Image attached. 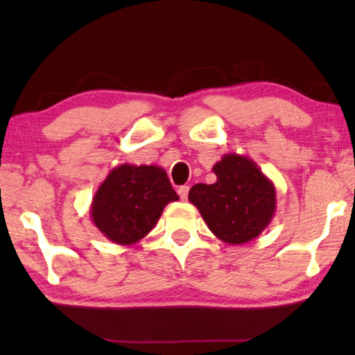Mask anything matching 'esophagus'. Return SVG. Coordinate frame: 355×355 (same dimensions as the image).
Returning <instances> with one entry per match:
<instances>
[{
    "label": "esophagus",
    "mask_w": 355,
    "mask_h": 355,
    "mask_svg": "<svg viewBox=\"0 0 355 355\" xmlns=\"http://www.w3.org/2000/svg\"><path fill=\"white\" fill-rule=\"evenodd\" d=\"M178 193L179 197H181V200H187V196H189V186H181L178 189Z\"/></svg>",
    "instance_id": "obj_1"
}]
</instances>
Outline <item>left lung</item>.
I'll return each instance as SVG.
<instances>
[{"label":"left lung","instance_id":"1","mask_svg":"<svg viewBox=\"0 0 355 355\" xmlns=\"http://www.w3.org/2000/svg\"><path fill=\"white\" fill-rule=\"evenodd\" d=\"M213 173L216 182L196 184L189 200L220 241L231 245L254 241L275 216V184L255 162L237 153H226Z\"/></svg>","mask_w":355,"mask_h":355}]
</instances>
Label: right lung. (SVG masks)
Instances as JSON below:
<instances>
[{
	"instance_id": "obj_1",
	"label": "right lung",
	"mask_w": 355,
	"mask_h": 355,
	"mask_svg": "<svg viewBox=\"0 0 355 355\" xmlns=\"http://www.w3.org/2000/svg\"><path fill=\"white\" fill-rule=\"evenodd\" d=\"M179 200L166 171L155 164H119L100 184L90 205V218L106 239L132 245L157 225L163 208Z\"/></svg>"
}]
</instances>
